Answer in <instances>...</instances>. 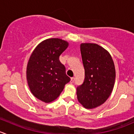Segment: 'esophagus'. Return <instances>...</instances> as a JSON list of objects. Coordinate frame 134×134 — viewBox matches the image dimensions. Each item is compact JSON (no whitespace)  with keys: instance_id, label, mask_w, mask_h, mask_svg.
<instances>
[{"instance_id":"esophagus-1","label":"esophagus","mask_w":134,"mask_h":134,"mask_svg":"<svg viewBox=\"0 0 134 134\" xmlns=\"http://www.w3.org/2000/svg\"><path fill=\"white\" fill-rule=\"evenodd\" d=\"M74 82H75V78H74V77H72V78H71V81H70V82H71V83H74Z\"/></svg>"}]
</instances>
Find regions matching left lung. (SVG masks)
I'll list each match as a JSON object with an SVG mask.
<instances>
[{"instance_id": "1", "label": "left lung", "mask_w": 134, "mask_h": 134, "mask_svg": "<svg viewBox=\"0 0 134 134\" xmlns=\"http://www.w3.org/2000/svg\"><path fill=\"white\" fill-rule=\"evenodd\" d=\"M80 52L85 78L76 89L77 98L85 108L93 109L104 103L113 91L114 62L108 51L95 43H81Z\"/></svg>"}]
</instances>
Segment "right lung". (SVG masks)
<instances>
[{
    "mask_svg": "<svg viewBox=\"0 0 134 134\" xmlns=\"http://www.w3.org/2000/svg\"><path fill=\"white\" fill-rule=\"evenodd\" d=\"M68 46V42L62 39H47L38 44L30 57L27 83L32 94L42 102L55 100L71 80L59 59Z\"/></svg>",
    "mask_w": 134,
    "mask_h": 134,
    "instance_id": "add662e5",
    "label": "right lung"
}]
</instances>
